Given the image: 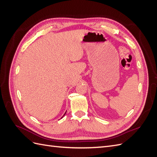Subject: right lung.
<instances>
[{
    "instance_id": "right-lung-1",
    "label": "right lung",
    "mask_w": 157,
    "mask_h": 157,
    "mask_svg": "<svg viewBox=\"0 0 157 157\" xmlns=\"http://www.w3.org/2000/svg\"><path fill=\"white\" fill-rule=\"evenodd\" d=\"M65 114H64V115H65ZM64 115H63V116H64Z\"/></svg>"
}]
</instances>
